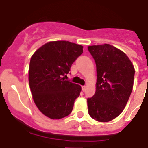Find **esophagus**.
I'll use <instances>...</instances> for the list:
<instances>
[{
    "label": "esophagus",
    "mask_w": 148,
    "mask_h": 148,
    "mask_svg": "<svg viewBox=\"0 0 148 148\" xmlns=\"http://www.w3.org/2000/svg\"><path fill=\"white\" fill-rule=\"evenodd\" d=\"M82 90L84 92L86 91V86H82Z\"/></svg>",
    "instance_id": "1"
}]
</instances>
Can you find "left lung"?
<instances>
[{
  "instance_id": "obj_1",
  "label": "left lung",
  "mask_w": 148,
  "mask_h": 148,
  "mask_svg": "<svg viewBox=\"0 0 148 148\" xmlns=\"http://www.w3.org/2000/svg\"><path fill=\"white\" fill-rule=\"evenodd\" d=\"M96 64V90L88 98L89 114L99 122L118 116L126 106L133 87L135 68L127 56L110 44L88 47Z\"/></svg>"
}]
</instances>
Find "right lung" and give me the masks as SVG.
Here are the masks:
<instances>
[{
  "label": "right lung",
  "instance_id": "right-lung-1",
  "mask_svg": "<svg viewBox=\"0 0 148 148\" xmlns=\"http://www.w3.org/2000/svg\"><path fill=\"white\" fill-rule=\"evenodd\" d=\"M83 53V47L65 40L40 47L31 58L29 86L35 105L49 118L61 119L71 113L81 86L63 77Z\"/></svg>",
  "mask_w": 148,
  "mask_h": 148
}]
</instances>
